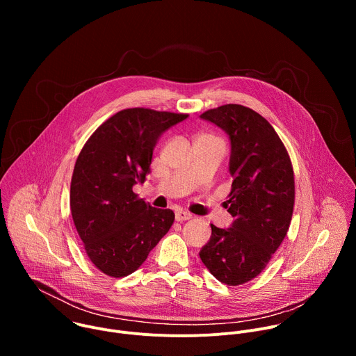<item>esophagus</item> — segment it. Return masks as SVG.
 Wrapping results in <instances>:
<instances>
[{
	"mask_svg": "<svg viewBox=\"0 0 356 356\" xmlns=\"http://www.w3.org/2000/svg\"><path fill=\"white\" fill-rule=\"evenodd\" d=\"M175 217H176V221H180V222L193 218V216H191L190 213H186V211H177V213L175 214Z\"/></svg>",
	"mask_w": 356,
	"mask_h": 356,
	"instance_id": "esophagus-1",
	"label": "esophagus"
}]
</instances>
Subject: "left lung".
<instances>
[{
    "label": "left lung",
    "mask_w": 356,
    "mask_h": 356,
    "mask_svg": "<svg viewBox=\"0 0 356 356\" xmlns=\"http://www.w3.org/2000/svg\"><path fill=\"white\" fill-rule=\"evenodd\" d=\"M229 139L232 190L227 202L229 228L211 224L200 249L210 273L228 286L257 277L284 239L294 206V176L287 150L273 127L258 113L227 104L200 115Z\"/></svg>",
    "instance_id": "1"
}]
</instances>
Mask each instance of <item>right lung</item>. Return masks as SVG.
<instances>
[{"label":"right lung","mask_w":356,"mask_h":356,"mask_svg":"<svg viewBox=\"0 0 356 356\" xmlns=\"http://www.w3.org/2000/svg\"><path fill=\"white\" fill-rule=\"evenodd\" d=\"M187 114L128 108L90 136L74 165L70 210L90 261L103 273L124 277L146 261L175 221L136 198L159 138Z\"/></svg>","instance_id":"1"}]
</instances>
